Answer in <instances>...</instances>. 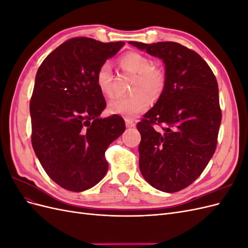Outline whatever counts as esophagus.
Segmentation results:
<instances>
[{
    "label": "esophagus",
    "instance_id": "obj_1",
    "mask_svg": "<svg viewBox=\"0 0 248 248\" xmlns=\"http://www.w3.org/2000/svg\"><path fill=\"white\" fill-rule=\"evenodd\" d=\"M125 124H126V127H128V128H131V127L136 126V123H134V121H132L130 119H125Z\"/></svg>",
    "mask_w": 248,
    "mask_h": 248
}]
</instances>
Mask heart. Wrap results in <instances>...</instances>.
Wrapping results in <instances>:
<instances>
[{
    "label": "heart",
    "mask_w": 248,
    "mask_h": 248,
    "mask_svg": "<svg viewBox=\"0 0 248 248\" xmlns=\"http://www.w3.org/2000/svg\"><path fill=\"white\" fill-rule=\"evenodd\" d=\"M118 63L121 68L137 74L133 91L138 93L131 96L117 97L110 100L108 110L111 115L133 119L149 108L151 104L149 94L153 98H157L162 93L166 84V77L162 70L152 67L151 60L140 52H128L120 58ZM95 81L103 96L111 97L114 95L112 72L108 63H104L99 67L96 72Z\"/></svg>",
    "instance_id": "obj_1"
}]
</instances>
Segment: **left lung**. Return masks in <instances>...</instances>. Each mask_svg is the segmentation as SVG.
<instances>
[{
  "label": "left lung",
  "mask_w": 248,
  "mask_h": 248,
  "mask_svg": "<svg viewBox=\"0 0 248 248\" xmlns=\"http://www.w3.org/2000/svg\"><path fill=\"white\" fill-rule=\"evenodd\" d=\"M129 43L161 59L166 68L162 93L137 125L140 170L156 189L182 190L200 177L215 152L221 122L216 78L199 54L180 43Z\"/></svg>",
  "instance_id": "1"
}]
</instances>
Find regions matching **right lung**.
Wrapping results in <instances>:
<instances>
[{
	"label": "right lung",
	"instance_id": "right-lung-1",
	"mask_svg": "<svg viewBox=\"0 0 248 248\" xmlns=\"http://www.w3.org/2000/svg\"><path fill=\"white\" fill-rule=\"evenodd\" d=\"M124 44L72 38L37 71L30 102L33 149L49 178L67 190L101 181L108 169L104 153L125 131L120 116L99 117L107 103L95 81L99 67Z\"/></svg>",
	"mask_w": 248,
	"mask_h": 248
}]
</instances>
